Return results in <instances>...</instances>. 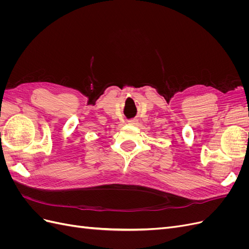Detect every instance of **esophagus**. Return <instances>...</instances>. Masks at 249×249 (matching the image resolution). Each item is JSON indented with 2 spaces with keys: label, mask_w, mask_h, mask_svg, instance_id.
<instances>
[{
  "label": "esophagus",
  "mask_w": 249,
  "mask_h": 249,
  "mask_svg": "<svg viewBox=\"0 0 249 249\" xmlns=\"http://www.w3.org/2000/svg\"><path fill=\"white\" fill-rule=\"evenodd\" d=\"M135 123H136V122H135V120H130V124H135Z\"/></svg>",
  "instance_id": "34e87169"
}]
</instances>
